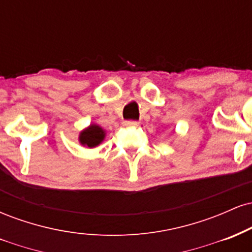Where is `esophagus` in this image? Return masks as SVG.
I'll return each mask as SVG.
<instances>
[{
  "label": "esophagus",
  "mask_w": 252,
  "mask_h": 252,
  "mask_svg": "<svg viewBox=\"0 0 252 252\" xmlns=\"http://www.w3.org/2000/svg\"><path fill=\"white\" fill-rule=\"evenodd\" d=\"M123 126H137L138 122H136V121H124Z\"/></svg>",
  "instance_id": "1"
}]
</instances>
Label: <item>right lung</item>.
<instances>
[{
  "mask_svg": "<svg viewBox=\"0 0 252 252\" xmlns=\"http://www.w3.org/2000/svg\"><path fill=\"white\" fill-rule=\"evenodd\" d=\"M105 136L106 132L102 126L92 123L79 132L78 141L85 148H94V147H98L103 142Z\"/></svg>",
  "mask_w": 252,
  "mask_h": 252,
  "instance_id": "right-lung-1",
  "label": "right lung"
}]
</instances>
